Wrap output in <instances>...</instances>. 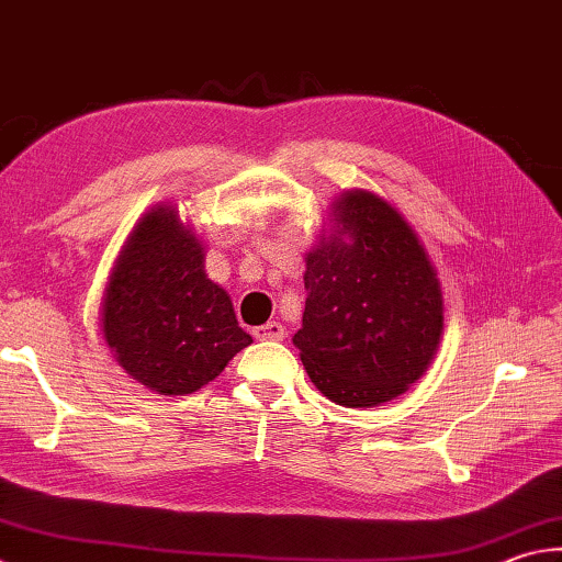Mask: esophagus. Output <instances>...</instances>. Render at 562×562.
<instances>
[{
	"label": "esophagus",
	"mask_w": 562,
	"mask_h": 562,
	"mask_svg": "<svg viewBox=\"0 0 562 562\" xmlns=\"http://www.w3.org/2000/svg\"><path fill=\"white\" fill-rule=\"evenodd\" d=\"M251 335L257 337V340H283V337H285V327H283L281 323L273 321V323L254 327Z\"/></svg>",
	"instance_id": "34e87169"
}]
</instances>
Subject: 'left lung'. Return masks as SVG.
I'll return each instance as SVG.
<instances>
[{
  "label": "left lung",
  "mask_w": 562,
  "mask_h": 562,
  "mask_svg": "<svg viewBox=\"0 0 562 562\" xmlns=\"http://www.w3.org/2000/svg\"><path fill=\"white\" fill-rule=\"evenodd\" d=\"M301 362L323 396L372 408L406 394L436 357L446 301L416 229L372 190L337 195L305 254Z\"/></svg>",
  "instance_id": "obj_1"
}]
</instances>
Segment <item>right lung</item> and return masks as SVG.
Returning a JSON list of instances; mask_svg holds the SVG:
<instances>
[{
	"mask_svg": "<svg viewBox=\"0 0 562 562\" xmlns=\"http://www.w3.org/2000/svg\"><path fill=\"white\" fill-rule=\"evenodd\" d=\"M100 327L114 362L161 396L203 389L251 345L205 245L171 203L136 220L104 283Z\"/></svg>",
	"mask_w": 562,
	"mask_h": 562,
	"instance_id": "add662e5",
	"label": "right lung"
}]
</instances>
